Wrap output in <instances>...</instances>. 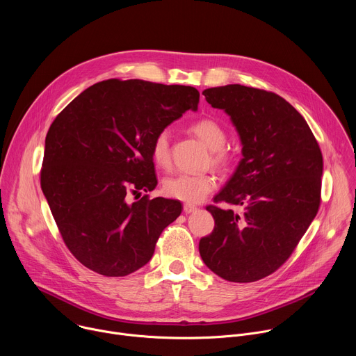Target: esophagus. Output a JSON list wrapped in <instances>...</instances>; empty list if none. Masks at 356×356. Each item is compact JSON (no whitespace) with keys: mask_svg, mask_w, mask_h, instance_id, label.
Masks as SVG:
<instances>
[{"mask_svg":"<svg viewBox=\"0 0 356 356\" xmlns=\"http://www.w3.org/2000/svg\"><path fill=\"white\" fill-rule=\"evenodd\" d=\"M183 211H184L186 214H191V213L197 211V207L193 206V204H184V206H183Z\"/></svg>","mask_w":356,"mask_h":356,"instance_id":"1","label":"esophagus"}]
</instances>
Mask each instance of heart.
Segmentation results:
<instances>
[{
	"label": "heart",
	"instance_id": "1",
	"mask_svg": "<svg viewBox=\"0 0 356 356\" xmlns=\"http://www.w3.org/2000/svg\"><path fill=\"white\" fill-rule=\"evenodd\" d=\"M191 131L213 150V161L216 165L224 166L229 162L231 154L224 147L227 132L220 122L211 118H204L194 122ZM152 159L158 166H168L170 162L169 132H159L152 143ZM217 186V179L213 173H179L168 177L163 183V191L168 197L186 202H200L204 200Z\"/></svg>",
	"mask_w": 356,
	"mask_h": 356
}]
</instances>
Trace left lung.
Instances as JSON below:
<instances>
[{"label":"left lung","mask_w":356,"mask_h":356,"mask_svg":"<svg viewBox=\"0 0 356 356\" xmlns=\"http://www.w3.org/2000/svg\"><path fill=\"white\" fill-rule=\"evenodd\" d=\"M202 94L229 115L242 145V159L214 201L243 210L207 207L216 227L200 239V255L228 282H257L289 259L317 216L321 150L306 120L275 92L228 84Z\"/></svg>","instance_id":"obj_1"}]
</instances>
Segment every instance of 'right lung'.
<instances>
[{"instance_id":"obj_1","label":"right lung","mask_w":356,"mask_h":356,"mask_svg":"<svg viewBox=\"0 0 356 356\" xmlns=\"http://www.w3.org/2000/svg\"><path fill=\"white\" fill-rule=\"evenodd\" d=\"M200 92L143 80L99 81L56 117L44 139L40 187L74 258L103 276H127L154 257L162 231L181 213L177 200L128 202L156 184L152 143Z\"/></svg>"}]
</instances>
